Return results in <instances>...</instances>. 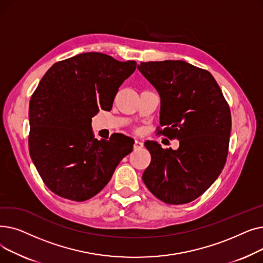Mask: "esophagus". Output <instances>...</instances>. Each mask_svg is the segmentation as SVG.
<instances>
[{
    "instance_id": "34e87169",
    "label": "esophagus",
    "mask_w": 263,
    "mask_h": 263,
    "mask_svg": "<svg viewBox=\"0 0 263 263\" xmlns=\"http://www.w3.org/2000/svg\"><path fill=\"white\" fill-rule=\"evenodd\" d=\"M143 143L142 142H140V141H135L134 142V145H133V149L134 150H139V149H141V148H143Z\"/></svg>"
}]
</instances>
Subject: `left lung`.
Masks as SVG:
<instances>
[{"instance_id":"left-lung-1","label":"left lung","mask_w":263,"mask_h":263,"mask_svg":"<svg viewBox=\"0 0 263 263\" xmlns=\"http://www.w3.org/2000/svg\"><path fill=\"white\" fill-rule=\"evenodd\" d=\"M161 97L157 133L178 140V150L147 142L151 155L143 174L148 190L168 204L198 198L223 171L229 148V104L212 74L183 61L137 66Z\"/></svg>"}]
</instances>
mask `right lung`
Returning a JSON list of instances; mask_svg holds the SVG:
<instances>
[{
	"instance_id": "right-lung-1",
	"label": "right lung",
	"mask_w": 263,
	"mask_h": 263,
	"mask_svg": "<svg viewBox=\"0 0 263 263\" xmlns=\"http://www.w3.org/2000/svg\"><path fill=\"white\" fill-rule=\"evenodd\" d=\"M136 62L88 52L55 63L30 100L29 150L47 187L73 201L87 200L108 183L133 140L113 134L95 139L91 118L110 110Z\"/></svg>"
}]
</instances>
